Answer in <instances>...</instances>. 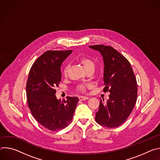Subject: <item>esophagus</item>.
I'll return each instance as SVG.
<instances>
[{
  "label": "esophagus",
  "instance_id": "1",
  "mask_svg": "<svg viewBox=\"0 0 160 160\" xmlns=\"http://www.w3.org/2000/svg\"><path fill=\"white\" fill-rule=\"evenodd\" d=\"M78 98H79V99H80V101H83V100L88 99L89 98H88V97H86V96H80L78 97Z\"/></svg>",
  "mask_w": 160,
  "mask_h": 160
}]
</instances>
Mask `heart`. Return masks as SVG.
Instances as JSON below:
<instances>
[{
    "label": "heart",
    "mask_w": 160,
    "mask_h": 160,
    "mask_svg": "<svg viewBox=\"0 0 160 160\" xmlns=\"http://www.w3.org/2000/svg\"><path fill=\"white\" fill-rule=\"evenodd\" d=\"M78 61L82 64L85 70L88 69V68H94V69L95 64H94V62L91 59H90L87 57L82 56V57H80L78 58ZM67 69H68V66H67V65H66L64 66L63 70H62V73L64 75L66 74ZM78 89L79 90L82 91V92H84L86 89V86L84 85H80L78 86Z\"/></svg>",
    "instance_id": "obj_1"
}]
</instances>
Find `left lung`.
Here are the masks:
<instances>
[{
	"label": "left lung",
	"instance_id": "left-lung-1",
	"mask_svg": "<svg viewBox=\"0 0 160 160\" xmlns=\"http://www.w3.org/2000/svg\"><path fill=\"white\" fill-rule=\"evenodd\" d=\"M99 52L104 62L103 91L109 92L106 103L100 101L96 122L104 127H119L128 118L138 96L137 81L129 61L118 51L104 45H90Z\"/></svg>",
	"mask_w": 160,
	"mask_h": 160
}]
</instances>
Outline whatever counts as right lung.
<instances>
[{"label":"right lung","instance_id":"obj_1","mask_svg":"<svg viewBox=\"0 0 160 160\" xmlns=\"http://www.w3.org/2000/svg\"><path fill=\"white\" fill-rule=\"evenodd\" d=\"M73 51H48L32 65L27 83L28 107L34 118L51 131L68 125L79 101L77 97L58 99L56 87L61 81V66Z\"/></svg>","mask_w":160,"mask_h":160}]
</instances>
